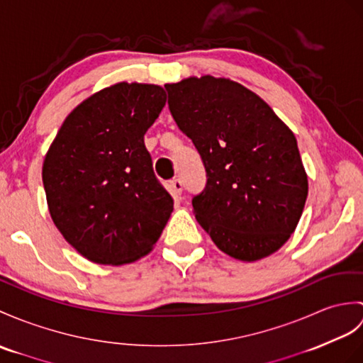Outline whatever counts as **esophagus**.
Here are the masks:
<instances>
[{
    "instance_id": "34e87169",
    "label": "esophagus",
    "mask_w": 363,
    "mask_h": 363,
    "mask_svg": "<svg viewBox=\"0 0 363 363\" xmlns=\"http://www.w3.org/2000/svg\"><path fill=\"white\" fill-rule=\"evenodd\" d=\"M168 187H170V193H172V195H173L174 198H179V196H181V193H182V182H181L179 179L170 181V185H168Z\"/></svg>"
}]
</instances>
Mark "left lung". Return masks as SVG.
Masks as SVG:
<instances>
[{"mask_svg": "<svg viewBox=\"0 0 363 363\" xmlns=\"http://www.w3.org/2000/svg\"><path fill=\"white\" fill-rule=\"evenodd\" d=\"M165 89L207 173L191 199L196 221L233 258L274 254L296 230L308 196L294 133L263 99L229 79L190 77Z\"/></svg>", "mask_w": 363, "mask_h": 363, "instance_id": "1", "label": "left lung"}]
</instances>
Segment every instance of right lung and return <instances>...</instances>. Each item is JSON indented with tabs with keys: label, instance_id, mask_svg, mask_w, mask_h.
<instances>
[{
	"label": "right lung",
	"instance_id": "right-lung-1",
	"mask_svg": "<svg viewBox=\"0 0 363 363\" xmlns=\"http://www.w3.org/2000/svg\"><path fill=\"white\" fill-rule=\"evenodd\" d=\"M164 105L161 86L116 83L74 108L49 147L50 218L89 261L117 266L147 255L173 212L143 142Z\"/></svg>",
	"mask_w": 363,
	"mask_h": 363
}]
</instances>
